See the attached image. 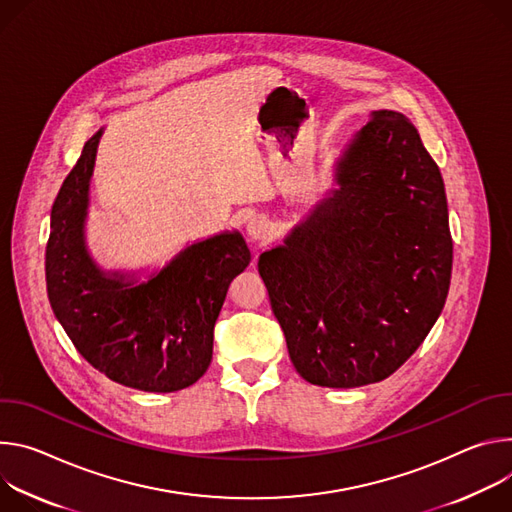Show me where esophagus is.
Masks as SVG:
<instances>
[{
  "instance_id": "esophagus-1",
  "label": "esophagus",
  "mask_w": 512,
  "mask_h": 512,
  "mask_svg": "<svg viewBox=\"0 0 512 512\" xmlns=\"http://www.w3.org/2000/svg\"><path fill=\"white\" fill-rule=\"evenodd\" d=\"M246 234H248V238L254 242V244H266L270 238H272V227H270V223L264 219V217H260V215H256V217H252L250 221H248V225H246Z\"/></svg>"
}]
</instances>
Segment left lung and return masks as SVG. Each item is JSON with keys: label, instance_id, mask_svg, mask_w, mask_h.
I'll list each match as a JSON object with an SVG mask.
<instances>
[{"label": "left lung", "instance_id": "8db88e82", "mask_svg": "<svg viewBox=\"0 0 512 512\" xmlns=\"http://www.w3.org/2000/svg\"><path fill=\"white\" fill-rule=\"evenodd\" d=\"M337 189L258 272L297 372L354 388L388 378L447 299L453 244L439 166L399 111H374L335 164Z\"/></svg>", "mask_w": 512, "mask_h": 512}]
</instances>
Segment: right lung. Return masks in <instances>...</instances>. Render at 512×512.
<instances>
[{"label":"right lung","mask_w":512,"mask_h":512,"mask_svg":"<svg viewBox=\"0 0 512 512\" xmlns=\"http://www.w3.org/2000/svg\"><path fill=\"white\" fill-rule=\"evenodd\" d=\"M99 138L101 130L85 142L50 211L48 301L95 370L130 388L175 392L209 368L217 315L250 250L232 232L187 246L142 285L103 272L83 234Z\"/></svg>","instance_id":"obj_1"}]
</instances>
